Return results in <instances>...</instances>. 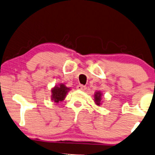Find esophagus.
<instances>
[{"label":"esophagus","instance_id":"obj_1","mask_svg":"<svg viewBox=\"0 0 155 155\" xmlns=\"http://www.w3.org/2000/svg\"><path fill=\"white\" fill-rule=\"evenodd\" d=\"M76 89H77V90H81V91H84V90H86V87L84 86V85H82V84H79V85H78L77 87H76Z\"/></svg>","mask_w":155,"mask_h":155}]
</instances>
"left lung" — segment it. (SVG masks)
<instances>
[{"label":"left lung","mask_w":155,"mask_h":155,"mask_svg":"<svg viewBox=\"0 0 155 155\" xmlns=\"http://www.w3.org/2000/svg\"><path fill=\"white\" fill-rule=\"evenodd\" d=\"M102 97V93L101 91L95 92V93L94 94V101H95V104L98 106H100L101 103H102V101H101L102 97Z\"/></svg>","instance_id":"left-lung-1"}]
</instances>
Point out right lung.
<instances>
[{"instance_id": "add662e5", "label": "right lung", "mask_w": 155, "mask_h": 155, "mask_svg": "<svg viewBox=\"0 0 155 155\" xmlns=\"http://www.w3.org/2000/svg\"><path fill=\"white\" fill-rule=\"evenodd\" d=\"M70 90L71 89L67 87L64 84L61 83L59 84L58 85H56L51 90V100L54 101L56 104L62 102V101L65 100L68 92H69Z\"/></svg>"}]
</instances>
